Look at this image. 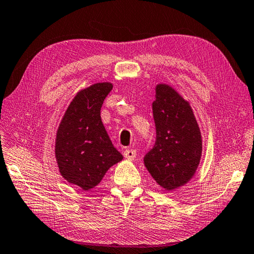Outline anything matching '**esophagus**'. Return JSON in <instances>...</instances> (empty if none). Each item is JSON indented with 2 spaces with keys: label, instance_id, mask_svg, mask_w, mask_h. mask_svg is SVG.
Masks as SVG:
<instances>
[{
  "label": "esophagus",
  "instance_id": "1",
  "mask_svg": "<svg viewBox=\"0 0 254 254\" xmlns=\"http://www.w3.org/2000/svg\"><path fill=\"white\" fill-rule=\"evenodd\" d=\"M124 157L129 159V161H134V159L136 158V150H134V149L124 150Z\"/></svg>",
  "mask_w": 254,
  "mask_h": 254
}]
</instances>
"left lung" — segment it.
<instances>
[{
    "mask_svg": "<svg viewBox=\"0 0 254 254\" xmlns=\"http://www.w3.org/2000/svg\"><path fill=\"white\" fill-rule=\"evenodd\" d=\"M156 139L144 164L156 183L168 190L192 179L202 154V137L190 104L167 84L156 87L153 102Z\"/></svg>",
    "mask_w": 254,
    "mask_h": 254,
    "instance_id": "left-lung-1",
    "label": "left lung"
}]
</instances>
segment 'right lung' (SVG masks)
<instances>
[{
	"mask_svg": "<svg viewBox=\"0 0 254 254\" xmlns=\"http://www.w3.org/2000/svg\"><path fill=\"white\" fill-rule=\"evenodd\" d=\"M111 89L113 84L102 82L79 91L57 132L56 157L61 175L84 190L99 184L106 172L123 159L100 118Z\"/></svg>",
	"mask_w": 254,
	"mask_h": 254,
	"instance_id": "1",
	"label": "right lung"
}]
</instances>
